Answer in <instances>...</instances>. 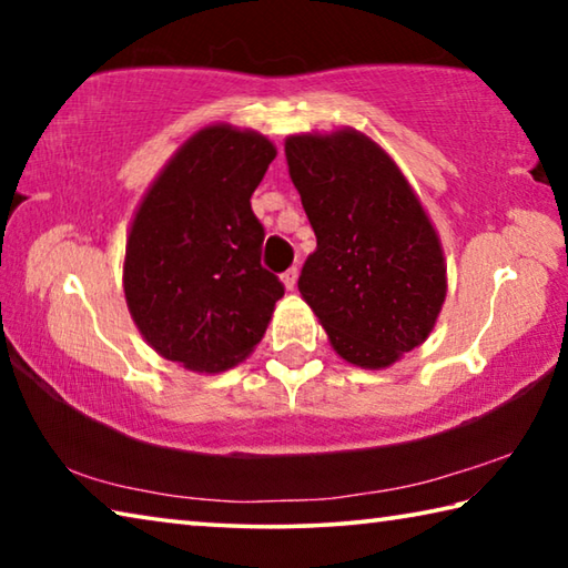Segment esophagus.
<instances>
[{"label":"esophagus","instance_id":"1","mask_svg":"<svg viewBox=\"0 0 568 568\" xmlns=\"http://www.w3.org/2000/svg\"><path fill=\"white\" fill-rule=\"evenodd\" d=\"M281 277H283V283H285L287 291H293V287H295V281H297V267H295V265H293V267H287V271H285Z\"/></svg>","mask_w":568,"mask_h":568}]
</instances>
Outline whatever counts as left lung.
<instances>
[{"label": "left lung", "mask_w": 568, "mask_h": 568, "mask_svg": "<svg viewBox=\"0 0 568 568\" xmlns=\"http://www.w3.org/2000/svg\"><path fill=\"white\" fill-rule=\"evenodd\" d=\"M285 158L318 237L297 291L341 358L386 368L428 338L444 305L436 230L396 162L361 132L295 134Z\"/></svg>", "instance_id": "left-lung-1"}]
</instances>
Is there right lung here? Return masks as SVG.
Instances as JSON below:
<instances>
[{
    "instance_id": "right-lung-1",
    "label": "right lung",
    "mask_w": 568,
    "mask_h": 568,
    "mask_svg": "<svg viewBox=\"0 0 568 568\" xmlns=\"http://www.w3.org/2000/svg\"><path fill=\"white\" fill-rule=\"evenodd\" d=\"M275 148L227 124L180 148L134 215L124 297L162 358L220 373L261 343L281 277L261 265L265 227L250 207Z\"/></svg>"
}]
</instances>
